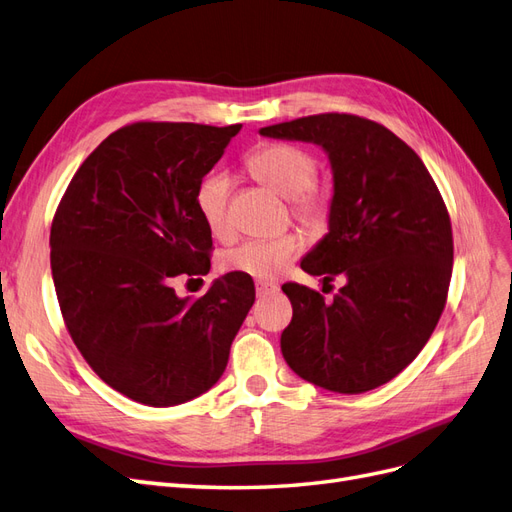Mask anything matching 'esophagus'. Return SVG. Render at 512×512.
I'll return each mask as SVG.
<instances>
[{
  "instance_id": "obj_1",
  "label": "esophagus",
  "mask_w": 512,
  "mask_h": 512,
  "mask_svg": "<svg viewBox=\"0 0 512 512\" xmlns=\"http://www.w3.org/2000/svg\"><path fill=\"white\" fill-rule=\"evenodd\" d=\"M255 289H257V296L261 298V296L274 294V291L279 289V285H276V283H268V281H257V283H255Z\"/></svg>"
}]
</instances>
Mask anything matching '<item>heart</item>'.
Here are the masks:
<instances>
[{
  "instance_id": "1",
  "label": "heart",
  "mask_w": 512,
  "mask_h": 512,
  "mask_svg": "<svg viewBox=\"0 0 512 512\" xmlns=\"http://www.w3.org/2000/svg\"><path fill=\"white\" fill-rule=\"evenodd\" d=\"M246 165L261 182H266L281 197L291 199L300 221L309 225H321L326 221L330 201L313 184L317 178V160L311 152L291 143H268L248 156ZM231 191L233 182L223 171L208 173L197 186V212L216 238H227L231 233ZM300 248V233L287 231L276 238L246 240L238 244L225 255L223 264L227 270L248 274L259 281H270L287 268L289 261L300 253Z\"/></svg>"
}]
</instances>
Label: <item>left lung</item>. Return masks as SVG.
<instances>
[{"instance_id":"left-lung-1","label":"left lung","mask_w":512,"mask_h":512,"mask_svg":"<svg viewBox=\"0 0 512 512\" xmlns=\"http://www.w3.org/2000/svg\"><path fill=\"white\" fill-rule=\"evenodd\" d=\"M259 135L315 143L328 154V233L300 268L324 283L345 279L332 300L283 285L294 306L281 334L285 362L341 394L390 382L427 345L446 304L452 229L440 191L410 145L358 115H309Z\"/></svg>"}]
</instances>
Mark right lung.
<instances>
[{
	"label": "right lung",
	"mask_w": 512,
	"mask_h": 512,
	"mask_svg": "<svg viewBox=\"0 0 512 512\" xmlns=\"http://www.w3.org/2000/svg\"><path fill=\"white\" fill-rule=\"evenodd\" d=\"M242 124L137 122L83 160L51 225V272L66 328L94 373L124 397L171 407L221 379L255 302L251 276L229 272L199 300L171 281L208 274L212 231L199 182Z\"/></svg>",
	"instance_id": "right-lung-1"
}]
</instances>
